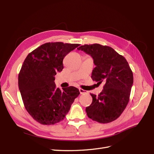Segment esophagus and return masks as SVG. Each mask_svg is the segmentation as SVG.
<instances>
[{
	"instance_id": "1",
	"label": "esophagus",
	"mask_w": 154,
	"mask_h": 154,
	"mask_svg": "<svg viewBox=\"0 0 154 154\" xmlns=\"http://www.w3.org/2000/svg\"><path fill=\"white\" fill-rule=\"evenodd\" d=\"M79 91H80V92L81 94H86V93H87V91L83 90V89H82V88H79Z\"/></svg>"
}]
</instances>
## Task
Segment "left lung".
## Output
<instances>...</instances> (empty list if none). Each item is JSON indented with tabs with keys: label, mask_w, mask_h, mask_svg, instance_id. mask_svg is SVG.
<instances>
[{
	"label": "left lung",
	"mask_w": 154,
	"mask_h": 154,
	"mask_svg": "<svg viewBox=\"0 0 154 154\" xmlns=\"http://www.w3.org/2000/svg\"><path fill=\"white\" fill-rule=\"evenodd\" d=\"M78 50L91 55L96 66L91 78L103 82L98 96L91 94L92 102L86 107L88 117L100 123L113 122L127 106L133 84V73L127 60L109 46L94 44L82 45Z\"/></svg>",
	"instance_id": "left-lung-1"
}]
</instances>
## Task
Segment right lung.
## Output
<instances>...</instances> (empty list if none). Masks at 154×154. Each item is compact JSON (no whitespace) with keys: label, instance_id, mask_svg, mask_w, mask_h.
Instances as JSON below:
<instances>
[{"label":"right lung","instance_id":"right-lung-1","mask_svg":"<svg viewBox=\"0 0 154 154\" xmlns=\"http://www.w3.org/2000/svg\"><path fill=\"white\" fill-rule=\"evenodd\" d=\"M78 44L48 42L27 56L18 74V88L24 106L31 117L42 125H50L62 121L75 98L77 88L62 90L56 87L54 76L63 68V60L78 48Z\"/></svg>","mask_w":154,"mask_h":154}]
</instances>
